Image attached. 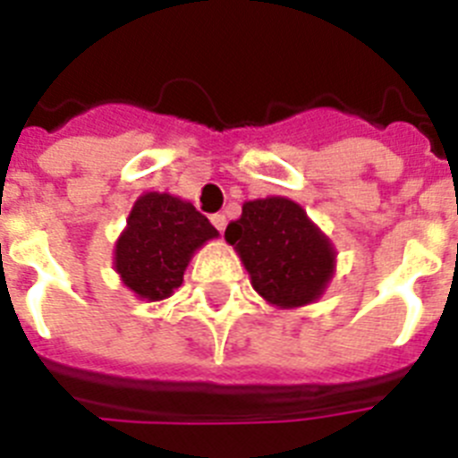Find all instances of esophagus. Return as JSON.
Returning <instances> with one entry per match:
<instances>
[{
  "label": "esophagus",
  "instance_id": "esophagus-1",
  "mask_svg": "<svg viewBox=\"0 0 458 458\" xmlns=\"http://www.w3.org/2000/svg\"><path fill=\"white\" fill-rule=\"evenodd\" d=\"M210 222H213V226H216L217 232H225V226H226V217L222 216V213H216V216H210Z\"/></svg>",
  "mask_w": 458,
  "mask_h": 458
}]
</instances>
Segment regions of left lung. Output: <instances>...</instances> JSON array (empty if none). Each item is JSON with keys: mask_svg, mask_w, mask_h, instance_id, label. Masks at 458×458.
<instances>
[{"mask_svg": "<svg viewBox=\"0 0 458 458\" xmlns=\"http://www.w3.org/2000/svg\"><path fill=\"white\" fill-rule=\"evenodd\" d=\"M225 238L236 245L252 286L270 305H307L333 277V245L305 210L284 197L248 201Z\"/></svg>", "mask_w": 458, "mask_h": 458, "instance_id": "1", "label": "left lung"}]
</instances>
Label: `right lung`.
<instances>
[{"instance_id": "1", "label": "right lung", "mask_w": 458, "mask_h": 458, "mask_svg": "<svg viewBox=\"0 0 458 458\" xmlns=\"http://www.w3.org/2000/svg\"><path fill=\"white\" fill-rule=\"evenodd\" d=\"M217 229L188 201L148 192L135 201L116 242V273L147 301H163L183 284L190 257Z\"/></svg>"}]
</instances>
